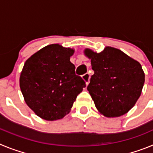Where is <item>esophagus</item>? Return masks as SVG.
Segmentation results:
<instances>
[{
	"label": "esophagus",
	"mask_w": 153,
	"mask_h": 153,
	"mask_svg": "<svg viewBox=\"0 0 153 153\" xmlns=\"http://www.w3.org/2000/svg\"><path fill=\"white\" fill-rule=\"evenodd\" d=\"M82 78H83V80L85 81V83H86V86L88 85L89 81H90V74H85L82 76Z\"/></svg>",
	"instance_id": "obj_1"
}]
</instances>
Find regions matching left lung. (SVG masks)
Masks as SVG:
<instances>
[{"mask_svg": "<svg viewBox=\"0 0 153 153\" xmlns=\"http://www.w3.org/2000/svg\"><path fill=\"white\" fill-rule=\"evenodd\" d=\"M94 74L87 86L97 110L108 118L126 114L140 98L145 74L137 60L120 50L106 47L100 53L86 48Z\"/></svg>", "mask_w": 153, "mask_h": 153, "instance_id": "8db88e82", "label": "left lung"}]
</instances>
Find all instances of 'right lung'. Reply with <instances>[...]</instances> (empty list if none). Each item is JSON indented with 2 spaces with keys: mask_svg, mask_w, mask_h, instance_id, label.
<instances>
[{
  "mask_svg": "<svg viewBox=\"0 0 153 153\" xmlns=\"http://www.w3.org/2000/svg\"><path fill=\"white\" fill-rule=\"evenodd\" d=\"M74 53L73 48L53 44L35 53L24 63L20 88L27 105L40 118L49 121L63 118L86 86L70 61Z\"/></svg>",
  "mask_w": 153,
  "mask_h": 153,
  "instance_id": "1",
  "label": "right lung"
}]
</instances>
